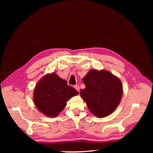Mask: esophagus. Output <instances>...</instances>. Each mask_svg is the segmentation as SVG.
<instances>
[{"instance_id": "1", "label": "esophagus", "mask_w": 153, "mask_h": 153, "mask_svg": "<svg viewBox=\"0 0 153 153\" xmlns=\"http://www.w3.org/2000/svg\"><path fill=\"white\" fill-rule=\"evenodd\" d=\"M74 88H75V89L78 91V92H79V91H80V86L78 85H75V86H74Z\"/></svg>"}]
</instances>
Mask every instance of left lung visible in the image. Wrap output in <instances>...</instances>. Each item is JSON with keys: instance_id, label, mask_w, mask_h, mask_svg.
<instances>
[{"instance_id": "8db88e82", "label": "left lung", "mask_w": 153, "mask_h": 153, "mask_svg": "<svg viewBox=\"0 0 153 153\" xmlns=\"http://www.w3.org/2000/svg\"><path fill=\"white\" fill-rule=\"evenodd\" d=\"M82 81L85 88L80 90V95L91 112L98 117L112 114L123 95L122 83L119 78L108 71L92 69Z\"/></svg>"}]
</instances>
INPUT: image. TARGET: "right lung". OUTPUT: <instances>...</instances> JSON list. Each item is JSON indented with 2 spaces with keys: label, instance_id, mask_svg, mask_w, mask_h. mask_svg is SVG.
Returning <instances> with one entry per match:
<instances>
[{
  "label": "right lung",
  "instance_id": "obj_1",
  "mask_svg": "<svg viewBox=\"0 0 153 153\" xmlns=\"http://www.w3.org/2000/svg\"><path fill=\"white\" fill-rule=\"evenodd\" d=\"M77 94L75 89L53 73L44 76L36 85L34 101L41 112L53 117L65 107L69 98Z\"/></svg>",
  "mask_w": 153,
  "mask_h": 153
}]
</instances>
